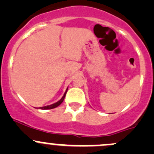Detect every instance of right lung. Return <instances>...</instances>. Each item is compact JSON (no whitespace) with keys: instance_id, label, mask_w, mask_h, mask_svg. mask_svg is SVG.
<instances>
[{"instance_id":"obj_1","label":"right lung","mask_w":154,"mask_h":154,"mask_svg":"<svg viewBox=\"0 0 154 154\" xmlns=\"http://www.w3.org/2000/svg\"><path fill=\"white\" fill-rule=\"evenodd\" d=\"M67 91H68V88H67V89H66V92H65V94H64V95H63V97H62V98L60 99V100H59L58 102H57V103H54V104L49 105V106L40 107V109H51L56 108V107H57L58 106H60V105L62 103H63V100H64V98H65V97H66V92H67Z\"/></svg>"}]
</instances>
